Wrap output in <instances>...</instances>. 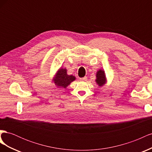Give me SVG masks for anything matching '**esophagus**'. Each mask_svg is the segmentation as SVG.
Here are the masks:
<instances>
[{
	"instance_id": "obj_1",
	"label": "esophagus",
	"mask_w": 152,
	"mask_h": 152,
	"mask_svg": "<svg viewBox=\"0 0 152 152\" xmlns=\"http://www.w3.org/2000/svg\"><path fill=\"white\" fill-rule=\"evenodd\" d=\"M87 80V77H84L83 78H80V81H86Z\"/></svg>"
}]
</instances>
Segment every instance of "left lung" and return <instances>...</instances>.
I'll return each mask as SVG.
<instances>
[{"instance_id": "obj_1", "label": "left lung", "mask_w": 152, "mask_h": 152, "mask_svg": "<svg viewBox=\"0 0 152 152\" xmlns=\"http://www.w3.org/2000/svg\"><path fill=\"white\" fill-rule=\"evenodd\" d=\"M96 83L98 86H103L106 82V77L104 72L103 70H99L96 73Z\"/></svg>"}]
</instances>
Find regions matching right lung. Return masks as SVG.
I'll list each match as a JSON object with an SVG mask.
<instances>
[{
	"mask_svg": "<svg viewBox=\"0 0 152 152\" xmlns=\"http://www.w3.org/2000/svg\"><path fill=\"white\" fill-rule=\"evenodd\" d=\"M75 80V77L74 76L67 75L66 69L60 68L54 79V82L58 87L66 88L72 82Z\"/></svg>",
	"mask_w": 152,
	"mask_h": 152,
	"instance_id": "obj_1",
	"label": "right lung"
}]
</instances>
